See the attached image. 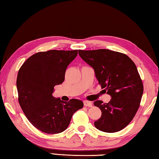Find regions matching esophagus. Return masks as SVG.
<instances>
[{
    "mask_svg": "<svg viewBox=\"0 0 159 159\" xmlns=\"http://www.w3.org/2000/svg\"><path fill=\"white\" fill-rule=\"evenodd\" d=\"M84 106L85 107H92V102H89V101H84Z\"/></svg>",
    "mask_w": 159,
    "mask_h": 159,
    "instance_id": "esophagus-1",
    "label": "esophagus"
}]
</instances>
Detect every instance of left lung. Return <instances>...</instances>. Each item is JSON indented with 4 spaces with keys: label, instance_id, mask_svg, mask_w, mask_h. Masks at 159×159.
I'll return each mask as SVG.
<instances>
[{
    "label": "left lung",
    "instance_id": "8db88e82",
    "mask_svg": "<svg viewBox=\"0 0 159 159\" xmlns=\"http://www.w3.org/2000/svg\"><path fill=\"white\" fill-rule=\"evenodd\" d=\"M79 54L94 69L101 88L112 97L108 103L94 102L102 111L94 121L96 128L106 133L122 130L135 116L143 93L135 64L125 54L108 49L79 50Z\"/></svg>",
    "mask_w": 159,
    "mask_h": 159
}]
</instances>
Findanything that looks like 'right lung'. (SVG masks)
I'll use <instances>...</instances> for the list:
<instances>
[{"instance_id": "obj_1", "label": "right lung", "mask_w": 159, "mask_h": 159, "mask_svg": "<svg viewBox=\"0 0 159 159\" xmlns=\"http://www.w3.org/2000/svg\"><path fill=\"white\" fill-rule=\"evenodd\" d=\"M78 50L39 52L26 59L18 71V102L28 120L43 133L57 134L69 126L73 114L82 109L81 100L63 102L53 97L54 87L65 79L67 66Z\"/></svg>"}]
</instances>
